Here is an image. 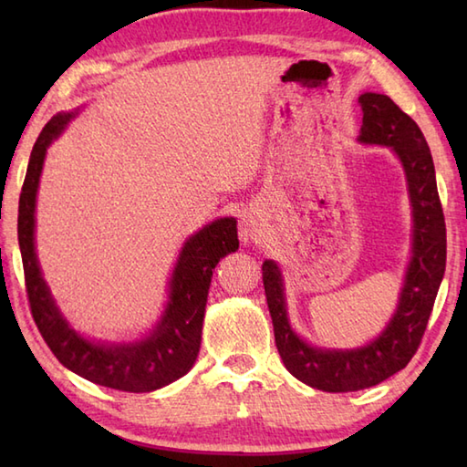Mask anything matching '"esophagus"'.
Returning a JSON list of instances; mask_svg holds the SVG:
<instances>
[{
	"mask_svg": "<svg viewBox=\"0 0 467 467\" xmlns=\"http://www.w3.org/2000/svg\"><path fill=\"white\" fill-rule=\"evenodd\" d=\"M265 231V223H263V214L259 208H244L241 213V221H239V236L244 244L251 243H259Z\"/></svg>",
	"mask_w": 467,
	"mask_h": 467,
	"instance_id": "esophagus-1",
	"label": "esophagus"
}]
</instances>
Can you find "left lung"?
<instances>
[{"label": "left lung", "instance_id": "left-lung-1", "mask_svg": "<svg viewBox=\"0 0 467 467\" xmlns=\"http://www.w3.org/2000/svg\"><path fill=\"white\" fill-rule=\"evenodd\" d=\"M359 104L363 110L359 142L393 148L408 178L411 201L413 256L389 325L359 349L313 347L291 329L281 269L273 261L263 263L266 305L285 367L299 381L329 393L367 389L411 361L445 271V221L431 152L420 126L389 96L365 92L359 96Z\"/></svg>", "mask_w": 467, "mask_h": 467}]
</instances>
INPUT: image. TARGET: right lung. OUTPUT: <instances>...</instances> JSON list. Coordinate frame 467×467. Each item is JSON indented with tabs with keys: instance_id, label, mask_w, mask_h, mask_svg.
<instances>
[{
	"instance_id": "right-lung-1",
	"label": "right lung",
	"mask_w": 467,
	"mask_h": 467,
	"mask_svg": "<svg viewBox=\"0 0 467 467\" xmlns=\"http://www.w3.org/2000/svg\"><path fill=\"white\" fill-rule=\"evenodd\" d=\"M76 112H59L37 136L19 194L17 241L22 251L29 309L44 341L57 361L84 379L118 391L148 393L191 371L201 349L204 306L213 269L239 249L234 218H218L192 234L178 254L171 295L150 335L134 343L90 341L76 333L59 313L36 256V194L49 144L62 134Z\"/></svg>"
}]
</instances>
